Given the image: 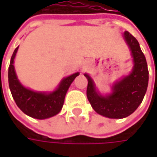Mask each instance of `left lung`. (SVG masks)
Wrapping results in <instances>:
<instances>
[{
	"label": "left lung",
	"instance_id": "obj_1",
	"mask_svg": "<svg viewBox=\"0 0 157 157\" xmlns=\"http://www.w3.org/2000/svg\"><path fill=\"white\" fill-rule=\"evenodd\" d=\"M134 57V68L129 75L113 86V94L103 97L97 94L92 78L87 75V99L95 112L111 119H121L130 115L142 103L148 84V64L136 38L129 32L124 33Z\"/></svg>",
	"mask_w": 157,
	"mask_h": 157
}]
</instances>
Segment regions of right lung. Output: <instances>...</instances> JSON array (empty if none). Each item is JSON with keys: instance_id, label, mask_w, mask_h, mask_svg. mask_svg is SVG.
<instances>
[{"instance_id": "obj_1", "label": "right lung", "mask_w": 157, "mask_h": 157, "mask_svg": "<svg viewBox=\"0 0 157 157\" xmlns=\"http://www.w3.org/2000/svg\"><path fill=\"white\" fill-rule=\"evenodd\" d=\"M17 50L18 47L15 48L11 57L9 67V89L17 106L25 114L39 120L52 117L57 114L63 107L64 97L68 88L79 73L77 72L63 78L58 88L52 94L33 92L23 87L17 79L13 64Z\"/></svg>"}]
</instances>
